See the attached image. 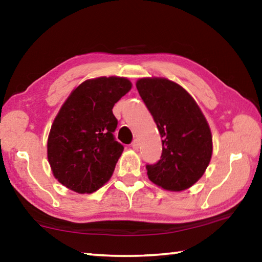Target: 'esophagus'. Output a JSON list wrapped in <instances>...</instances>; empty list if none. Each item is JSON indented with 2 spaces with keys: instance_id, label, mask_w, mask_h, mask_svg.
Wrapping results in <instances>:
<instances>
[{
  "instance_id": "34e87169",
  "label": "esophagus",
  "mask_w": 262,
  "mask_h": 262,
  "mask_svg": "<svg viewBox=\"0 0 262 262\" xmlns=\"http://www.w3.org/2000/svg\"><path fill=\"white\" fill-rule=\"evenodd\" d=\"M132 147H133V149H134V150L139 149V148H140V142H139V140H135L134 142H133Z\"/></svg>"
}]
</instances>
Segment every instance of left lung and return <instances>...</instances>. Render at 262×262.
<instances>
[{"label": "left lung", "mask_w": 262, "mask_h": 262, "mask_svg": "<svg viewBox=\"0 0 262 262\" xmlns=\"http://www.w3.org/2000/svg\"><path fill=\"white\" fill-rule=\"evenodd\" d=\"M162 137L158 163L147 165L148 178L158 187L181 192L205 173L212 155V135L195 99L178 83L164 77L136 81Z\"/></svg>", "instance_id": "left-lung-1"}]
</instances>
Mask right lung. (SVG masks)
<instances>
[{
	"label": "right lung",
	"instance_id": "obj_1",
	"mask_svg": "<svg viewBox=\"0 0 262 262\" xmlns=\"http://www.w3.org/2000/svg\"><path fill=\"white\" fill-rule=\"evenodd\" d=\"M126 77L100 76L82 82L52 123L47 158L54 178L79 194H90L111 179L123 147L114 140V104L129 92Z\"/></svg>",
	"mask_w": 262,
	"mask_h": 262
}]
</instances>
